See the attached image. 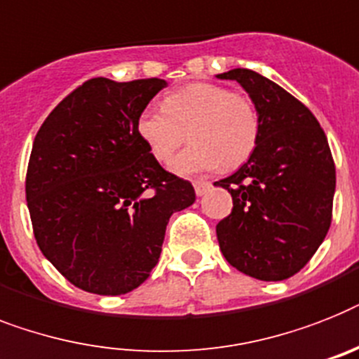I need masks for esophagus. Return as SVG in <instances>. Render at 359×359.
<instances>
[{"mask_svg": "<svg viewBox=\"0 0 359 359\" xmlns=\"http://www.w3.org/2000/svg\"><path fill=\"white\" fill-rule=\"evenodd\" d=\"M211 189V183L209 182H194V191H196V196H203L207 191Z\"/></svg>", "mask_w": 359, "mask_h": 359, "instance_id": "1", "label": "esophagus"}]
</instances>
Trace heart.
Here are the masks:
<instances>
[{
	"mask_svg": "<svg viewBox=\"0 0 359 359\" xmlns=\"http://www.w3.org/2000/svg\"><path fill=\"white\" fill-rule=\"evenodd\" d=\"M187 128L192 144L174 159L172 168L194 176L244 165L259 144L260 119L244 95L211 82H192L165 95L163 108H144L135 123L137 135L159 163L172 159Z\"/></svg>",
	"mask_w": 359,
	"mask_h": 359,
	"instance_id": "1",
	"label": "heart"
}]
</instances>
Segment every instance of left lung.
Returning <instances> with one entry per match:
<instances>
[{
  "mask_svg": "<svg viewBox=\"0 0 359 359\" xmlns=\"http://www.w3.org/2000/svg\"><path fill=\"white\" fill-rule=\"evenodd\" d=\"M236 80L259 111L251 158L215 185L233 196L218 222L220 250L233 268L259 280H284L303 269L332 222L336 167L327 135L306 106L251 69L216 75Z\"/></svg>",
  "mask_w": 359,
  "mask_h": 359,
  "instance_id": "1",
  "label": "left lung"
}]
</instances>
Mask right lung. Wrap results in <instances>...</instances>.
<instances>
[{"label":"right lung","mask_w":359,"mask_h":359,"mask_svg":"<svg viewBox=\"0 0 359 359\" xmlns=\"http://www.w3.org/2000/svg\"><path fill=\"white\" fill-rule=\"evenodd\" d=\"M161 79L79 86L38 130L25 196L38 248L71 284L97 295L135 290L158 264L168 218L196 200L135 130Z\"/></svg>","instance_id":"1"}]
</instances>
